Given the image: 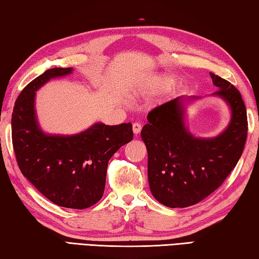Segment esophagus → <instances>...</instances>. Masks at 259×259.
I'll return each mask as SVG.
<instances>
[{
	"label": "esophagus",
	"instance_id": "obj_1",
	"mask_svg": "<svg viewBox=\"0 0 259 259\" xmlns=\"http://www.w3.org/2000/svg\"><path fill=\"white\" fill-rule=\"evenodd\" d=\"M141 130H142V125L140 124V122H134V124H133V132H134V134L135 135L140 134V132H141Z\"/></svg>",
	"mask_w": 259,
	"mask_h": 259
}]
</instances>
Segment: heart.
<instances>
[{
  "mask_svg": "<svg viewBox=\"0 0 259 259\" xmlns=\"http://www.w3.org/2000/svg\"><path fill=\"white\" fill-rule=\"evenodd\" d=\"M173 84V79L171 78H159L158 80H156L155 86L156 89H167L168 86H170Z\"/></svg>",
  "mask_w": 259,
  "mask_h": 259,
  "instance_id": "obj_1",
  "label": "heart"
}]
</instances>
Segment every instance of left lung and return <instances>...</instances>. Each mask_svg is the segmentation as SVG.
I'll use <instances>...</instances> for the list:
<instances>
[{
    "instance_id": "obj_1",
    "label": "left lung",
    "mask_w": 259,
    "mask_h": 259,
    "mask_svg": "<svg viewBox=\"0 0 259 259\" xmlns=\"http://www.w3.org/2000/svg\"><path fill=\"white\" fill-rule=\"evenodd\" d=\"M212 95L231 108L229 126L219 137L196 138L185 126V106L197 97H178L148 113L141 138L148 150L152 196L169 208L196 205L219 189L242 155L248 132L247 110L239 91L211 74Z\"/></svg>"
}]
</instances>
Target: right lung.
Returning <instances> with one entry per match:
<instances>
[{
  "mask_svg": "<svg viewBox=\"0 0 259 259\" xmlns=\"http://www.w3.org/2000/svg\"><path fill=\"white\" fill-rule=\"evenodd\" d=\"M71 72L72 68H52L21 91L12 112V144L22 175L44 197L58 206L85 209L102 198L108 161L132 141L133 130L131 122H95L74 135L44 133L36 117V91Z\"/></svg>",
  "mask_w": 259,
  "mask_h": 259,
  "instance_id": "1",
  "label": "right lung"
}]
</instances>
